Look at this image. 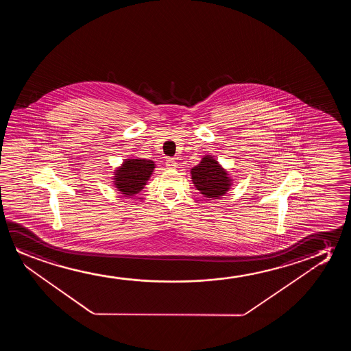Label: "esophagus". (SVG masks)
Returning <instances> with one entry per match:
<instances>
[{
	"label": "esophagus",
	"mask_w": 351,
	"mask_h": 351,
	"mask_svg": "<svg viewBox=\"0 0 351 351\" xmlns=\"http://www.w3.org/2000/svg\"><path fill=\"white\" fill-rule=\"evenodd\" d=\"M165 165L168 167V169H175L178 167V163H176L175 158H167V160H165Z\"/></svg>",
	"instance_id": "1"
}]
</instances>
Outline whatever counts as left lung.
<instances>
[{"label": "left lung", "instance_id": "1", "mask_svg": "<svg viewBox=\"0 0 351 351\" xmlns=\"http://www.w3.org/2000/svg\"><path fill=\"white\" fill-rule=\"evenodd\" d=\"M192 181L204 197L219 199L231 186L229 173L221 168L212 156H205L197 167L192 169Z\"/></svg>", "mask_w": 351, "mask_h": 351}]
</instances>
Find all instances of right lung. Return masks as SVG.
<instances>
[{"instance_id":"add662e5","label":"right lung","mask_w":351,"mask_h":351,"mask_svg":"<svg viewBox=\"0 0 351 351\" xmlns=\"http://www.w3.org/2000/svg\"><path fill=\"white\" fill-rule=\"evenodd\" d=\"M154 163L147 159H125L115 171L114 182L117 191L127 197L139 193L154 173Z\"/></svg>"}]
</instances>
